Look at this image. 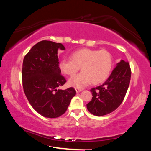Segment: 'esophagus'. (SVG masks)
I'll use <instances>...</instances> for the list:
<instances>
[{"label": "esophagus", "instance_id": "obj_1", "mask_svg": "<svg viewBox=\"0 0 151 151\" xmlns=\"http://www.w3.org/2000/svg\"><path fill=\"white\" fill-rule=\"evenodd\" d=\"M75 90H76V93H80V92H81L82 91V90L81 89H80V88H75Z\"/></svg>", "mask_w": 151, "mask_h": 151}]
</instances>
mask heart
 Here are the masks:
<instances>
[{
	"label": "heart",
	"mask_w": 151,
	"mask_h": 151,
	"mask_svg": "<svg viewBox=\"0 0 151 151\" xmlns=\"http://www.w3.org/2000/svg\"><path fill=\"white\" fill-rule=\"evenodd\" d=\"M113 66V58L111 52L106 50L81 48L71 54V59L63 58L60 61L59 68L69 76H74L81 67L82 72L70 78L68 85L83 88L91 82L94 84L106 81Z\"/></svg>",
	"instance_id": "obj_1"
}]
</instances>
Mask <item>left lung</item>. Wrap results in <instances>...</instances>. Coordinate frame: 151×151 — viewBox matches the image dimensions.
<instances>
[{
	"instance_id": "left-lung-1",
	"label": "left lung",
	"mask_w": 151,
	"mask_h": 151,
	"mask_svg": "<svg viewBox=\"0 0 151 151\" xmlns=\"http://www.w3.org/2000/svg\"><path fill=\"white\" fill-rule=\"evenodd\" d=\"M131 76L129 63L121 60L103 85L91 88L93 96L86 104L88 111L98 116L115 111L124 100Z\"/></svg>"
}]
</instances>
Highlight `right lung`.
Segmentation results:
<instances>
[{
  "label": "right lung",
  "instance_id": "add662e5",
  "mask_svg": "<svg viewBox=\"0 0 151 151\" xmlns=\"http://www.w3.org/2000/svg\"><path fill=\"white\" fill-rule=\"evenodd\" d=\"M58 49L65 48L61 43L42 40L33 46L22 63L25 95L32 108L47 118H57L65 113L76 94L73 87L58 88L66 82L58 66Z\"/></svg>",
  "mask_w": 151,
  "mask_h": 151
}]
</instances>
